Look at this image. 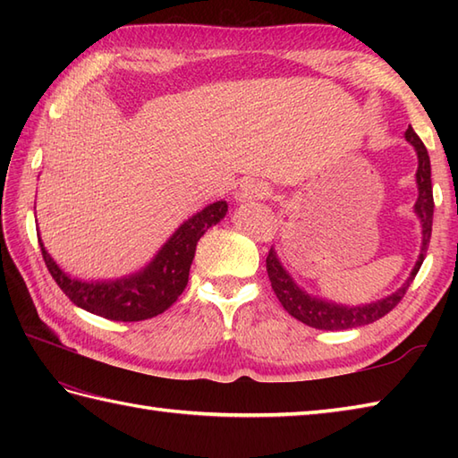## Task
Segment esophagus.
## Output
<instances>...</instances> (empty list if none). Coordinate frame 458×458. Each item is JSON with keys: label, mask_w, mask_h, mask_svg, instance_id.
Returning <instances> with one entry per match:
<instances>
[{"label": "esophagus", "mask_w": 458, "mask_h": 458, "mask_svg": "<svg viewBox=\"0 0 458 458\" xmlns=\"http://www.w3.org/2000/svg\"><path fill=\"white\" fill-rule=\"evenodd\" d=\"M274 191L267 182L264 181H244L240 182V187L236 189V200L238 202H250V200H267Z\"/></svg>", "instance_id": "esophagus-1"}]
</instances>
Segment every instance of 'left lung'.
<instances>
[{"label": "left lung", "instance_id": "left-lung-1", "mask_svg": "<svg viewBox=\"0 0 458 458\" xmlns=\"http://www.w3.org/2000/svg\"><path fill=\"white\" fill-rule=\"evenodd\" d=\"M405 140L413 145L417 151V157H420V167H417V187H420V199L415 202V212L417 216L421 218V228H423L421 254H420V259H417L410 279H407L405 284L395 291V293H392L390 297H386L382 301H376V303L362 305V307H343L336 303H328V301H323V299L310 297L303 289H299L295 285V281L289 277L287 271L281 267L276 251L271 248L266 258L271 289L276 291L279 303L284 305L287 313L291 317H295L297 320H301V323H305L313 328H320V330H346V328L364 327L386 317L394 307L400 305V301L405 297L407 289H410L411 281L415 279L417 271H420L423 259L427 256V248H429V242H431L433 208H435L429 153H427V148L420 140V135L413 131L411 125L405 131Z\"/></svg>", "mask_w": 458, "mask_h": 458}]
</instances>
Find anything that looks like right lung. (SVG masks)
Segmentation results:
<instances>
[{
  "instance_id": "obj_1",
  "label": "right lung",
  "mask_w": 458,
  "mask_h": 458,
  "mask_svg": "<svg viewBox=\"0 0 458 458\" xmlns=\"http://www.w3.org/2000/svg\"><path fill=\"white\" fill-rule=\"evenodd\" d=\"M226 212L228 204L224 200L208 204L174 232L148 267L140 274L115 281L89 284V281L68 277L47 254L41 240H38V246H41L48 274L76 307L110 320L133 323V320L161 315L179 299L187 287L197 242L210 226L226 216Z\"/></svg>"
}]
</instances>
